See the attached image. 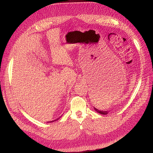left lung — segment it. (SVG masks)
<instances>
[{
	"label": "left lung",
	"instance_id": "left-lung-1",
	"mask_svg": "<svg viewBox=\"0 0 153 153\" xmlns=\"http://www.w3.org/2000/svg\"><path fill=\"white\" fill-rule=\"evenodd\" d=\"M94 108L97 113H100V114H102V115H107V114L108 113V111H101V110L98 109V108H95L94 107Z\"/></svg>",
	"mask_w": 153,
	"mask_h": 153
}]
</instances>
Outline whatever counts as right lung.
Here are the masks:
<instances>
[{
  "instance_id": "right-lung-1",
  "label": "right lung",
  "mask_w": 153,
  "mask_h": 153,
  "mask_svg": "<svg viewBox=\"0 0 153 153\" xmlns=\"http://www.w3.org/2000/svg\"><path fill=\"white\" fill-rule=\"evenodd\" d=\"M59 118H60V117H59ZM59 118H57V119H56V120H53V121H48V123H50V122L51 123V122H53V121H56V120H58Z\"/></svg>"
}]
</instances>
